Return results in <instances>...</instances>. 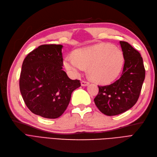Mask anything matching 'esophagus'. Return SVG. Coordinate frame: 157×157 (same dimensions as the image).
<instances>
[{"label": "esophagus", "instance_id": "esophagus-1", "mask_svg": "<svg viewBox=\"0 0 157 157\" xmlns=\"http://www.w3.org/2000/svg\"><path fill=\"white\" fill-rule=\"evenodd\" d=\"M89 84H90V83L88 82H86V81H84V80H83V81L81 82V85L82 86H87L89 85Z\"/></svg>", "mask_w": 157, "mask_h": 157}]
</instances>
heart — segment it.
I'll list each match as a JSON object with an SVG mask.
<instances>
[{"mask_svg":"<svg viewBox=\"0 0 157 157\" xmlns=\"http://www.w3.org/2000/svg\"><path fill=\"white\" fill-rule=\"evenodd\" d=\"M124 56L119 48L109 43H100L76 50L74 57L68 56L64 60L65 67L78 75L84 67L93 81L109 84L121 72Z\"/></svg>","mask_w":157,"mask_h":157,"instance_id":"b5f03b06","label":"heart"}]
</instances>
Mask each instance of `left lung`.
<instances>
[{
    "label": "left lung",
    "instance_id": "left-lung-1",
    "mask_svg": "<svg viewBox=\"0 0 157 157\" xmlns=\"http://www.w3.org/2000/svg\"><path fill=\"white\" fill-rule=\"evenodd\" d=\"M124 56L121 77L109 86H98L94 98L100 111L108 116L119 115L131 109L138 101L145 78L143 59L129 43L120 41Z\"/></svg>",
    "mask_w": 157,
    "mask_h": 157
}]
</instances>
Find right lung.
I'll list each match as a JSON object with an SVG mask.
<instances>
[{"instance_id": "1", "label": "right lung", "mask_w": 157, "mask_h": 157, "mask_svg": "<svg viewBox=\"0 0 157 157\" xmlns=\"http://www.w3.org/2000/svg\"><path fill=\"white\" fill-rule=\"evenodd\" d=\"M63 46L44 44L29 52L23 62L19 88L26 106L35 115L47 119L65 112L71 93L81 86L63 69Z\"/></svg>"}]
</instances>
